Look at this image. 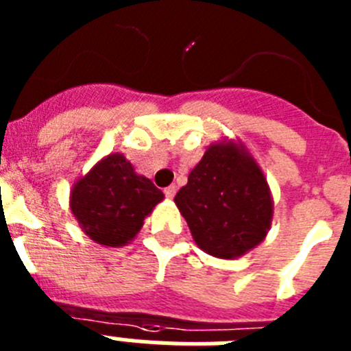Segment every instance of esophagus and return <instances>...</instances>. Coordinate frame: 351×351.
Wrapping results in <instances>:
<instances>
[{
	"mask_svg": "<svg viewBox=\"0 0 351 351\" xmlns=\"http://www.w3.org/2000/svg\"><path fill=\"white\" fill-rule=\"evenodd\" d=\"M165 197L167 198H173V195H176V191H178V188H176V186H169V188H165Z\"/></svg>",
	"mask_w": 351,
	"mask_h": 351,
	"instance_id": "1",
	"label": "esophagus"
}]
</instances>
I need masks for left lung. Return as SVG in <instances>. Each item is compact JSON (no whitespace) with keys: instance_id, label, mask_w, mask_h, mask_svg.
Segmentation results:
<instances>
[{"instance_id":"8db88e82","label":"left lung","mask_w":351,"mask_h":351,"mask_svg":"<svg viewBox=\"0 0 351 351\" xmlns=\"http://www.w3.org/2000/svg\"><path fill=\"white\" fill-rule=\"evenodd\" d=\"M173 202L207 255L239 258L271 230L274 200L256 160L241 141L214 142Z\"/></svg>"}]
</instances>
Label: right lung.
<instances>
[{
	"label": "right lung",
	"mask_w": 351,
	"mask_h": 351,
	"mask_svg": "<svg viewBox=\"0 0 351 351\" xmlns=\"http://www.w3.org/2000/svg\"><path fill=\"white\" fill-rule=\"evenodd\" d=\"M165 198L151 179L135 172L123 153L101 158L70 191V209L79 226L101 246H126L144 219Z\"/></svg>",
	"instance_id": "1"
}]
</instances>
